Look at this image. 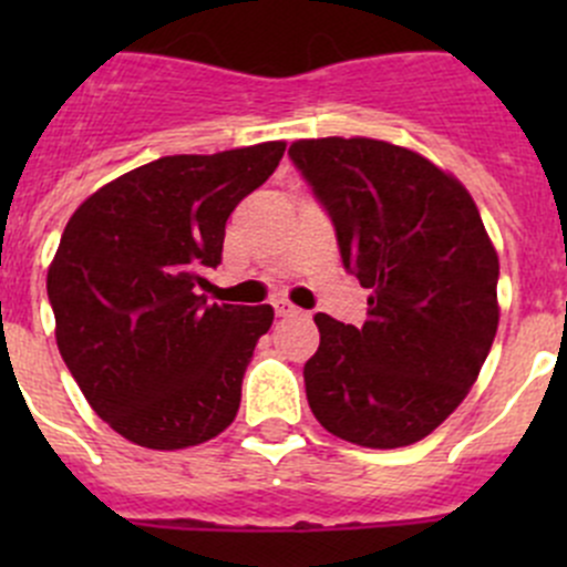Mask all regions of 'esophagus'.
I'll use <instances>...</instances> for the list:
<instances>
[{
    "mask_svg": "<svg viewBox=\"0 0 567 567\" xmlns=\"http://www.w3.org/2000/svg\"><path fill=\"white\" fill-rule=\"evenodd\" d=\"M274 312H277L279 318H293V316H305V312L299 310V307L290 305L288 299H277L274 301Z\"/></svg>",
    "mask_w": 567,
    "mask_h": 567,
    "instance_id": "esophagus-1",
    "label": "esophagus"
}]
</instances>
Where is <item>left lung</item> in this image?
Returning <instances> with one entry per match:
<instances>
[{
	"mask_svg": "<svg viewBox=\"0 0 567 567\" xmlns=\"http://www.w3.org/2000/svg\"><path fill=\"white\" fill-rule=\"evenodd\" d=\"M288 156L334 225L342 266L370 288L362 326L316 316L312 414L359 447L420 442L472 390L499 326V257L477 205L461 181L390 142L299 140Z\"/></svg>",
	"mask_w": 567,
	"mask_h": 567,
	"instance_id": "obj_1",
	"label": "left lung"
}]
</instances>
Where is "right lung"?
<instances>
[{"label":"right lung","instance_id":"right-lung-1","mask_svg":"<svg viewBox=\"0 0 567 567\" xmlns=\"http://www.w3.org/2000/svg\"><path fill=\"white\" fill-rule=\"evenodd\" d=\"M285 142L164 156L84 199L49 266L56 348L112 431L147 450L219 436L238 414L268 305H208L227 216L268 181Z\"/></svg>","mask_w":567,"mask_h":567}]
</instances>
